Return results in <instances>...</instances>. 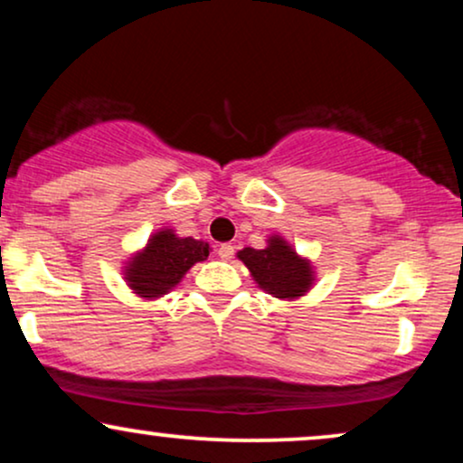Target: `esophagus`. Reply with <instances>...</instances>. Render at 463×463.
<instances>
[{
    "label": "esophagus",
    "instance_id": "obj_1",
    "mask_svg": "<svg viewBox=\"0 0 463 463\" xmlns=\"http://www.w3.org/2000/svg\"><path fill=\"white\" fill-rule=\"evenodd\" d=\"M217 257H220L222 261H231V259L235 257V246H232V243H222V246L217 248Z\"/></svg>",
    "mask_w": 463,
    "mask_h": 463
}]
</instances>
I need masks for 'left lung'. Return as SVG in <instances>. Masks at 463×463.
Masks as SVG:
<instances>
[{
    "instance_id": "8db88e82",
    "label": "left lung",
    "mask_w": 463,
    "mask_h": 463,
    "mask_svg": "<svg viewBox=\"0 0 463 463\" xmlns=\"http://www.w3.org/2000/svg\"><path fill=\"white\" fill-rule=\"evenodd\" d=\"M237 257L246 263L259 287L274 298H298L311 287V265L287 246L285 239L272 237L263 250L243 248Z\"/></svg>"
}]
</instances>
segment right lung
<instances>
[{
	"label": "right lung",
	"mask_w": 463,
	"mask_h": 463,
	"mask_svg": "<svg viewBox=\"0 0 463 463\" xmlns=\"http://www.w3.org/2000/svg\"><path fill=\"white\" fill-rule=\"evenodd\" d=\"M209 257V243L161 231L126 268V280L143 298H158L180 283L194 263Z\"/></svg>",
	"instance_id": "1"
}]
</instances>
